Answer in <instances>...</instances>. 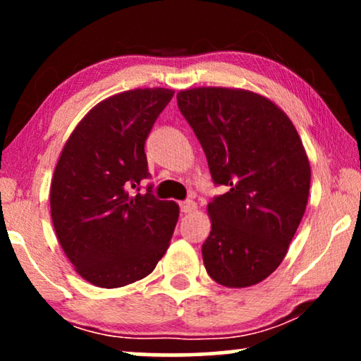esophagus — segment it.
Masks as SVG:
<instances>
[{"mask_svg": "<svg viewBox=\"0 0 361 361\" xmlns=\"http://www.w3.org/2000/svg\"><path fill=\"white\" fill-rule=\"evenodd\" d=\"M195 209H197V204L194 200L180 202V212H182V214H192V212H195Z\"/></svg>", "mask_w": 361, "mask_h": 361, "instance_id": "34e87169", "label": "esophagus"}]
</instances>
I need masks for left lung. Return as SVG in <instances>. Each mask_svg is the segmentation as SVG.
<instances>
[{
    "instance_id": "left-lung-1",
    "label": "left lung",
    "mask_w": 361,
    "mask_h": 361,
    "mask_svg": "<svg viewBox=\"0 0 361 361\" xmlns=\"http://www.w3.org/2000/svg\"><path fill=\"white\" fill-rule=\"evenodd\" d=\"M177 105L212 179L228 187L207 205V273L225 288L258 284L284 259L307 205L310 164L299 133L274 102L245 88H187Z\"/></svg>"
}]
</instances>
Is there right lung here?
Here are the masks:
<instances>
[{"instance_id": "obj_1", "label": "right lung", "mask_w": 361, "mask_h": 361, "mask_svg": "<svg viewBox=\"0 0 361 361\" xmlns=\"http://www.w3.org/2000/svg\"><path fill=\"white\" fill-rule=\"evenodd\" d=\"M169 88H135L97 103L62 147L51 216L63 253L83 279L115 289L152 273L169 248L179 205L147 187L145 142L171 102Z\"/></svg>"}]
</instances>
